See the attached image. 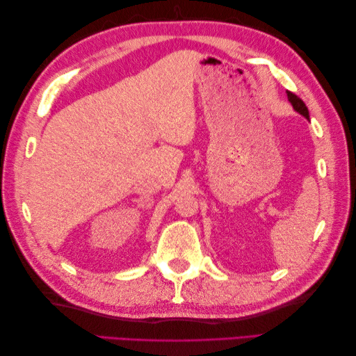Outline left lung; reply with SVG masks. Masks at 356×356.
Listing matches in <instances>:
<instances>
[{
	"label": "left lung",
	"instance_id": "1",
	"mask_svg": "<svg viewBox=\"0 0 356 356\" xmlns=\"http://www.w3.org/2000/svg\"><path fill=\"white\" fill-rule=\"evenodd\" d=\"M287 99H289V102L292 104V107H293L295 111L300 113L301 116H305L307 120L311 119V118H309V110H307V107H306V104H305L303 101H301L297 95L287 92Z\"/></svg>",
	"mask_w": 356,
	"mask_h": 356
}]
</instances>
